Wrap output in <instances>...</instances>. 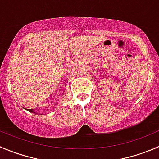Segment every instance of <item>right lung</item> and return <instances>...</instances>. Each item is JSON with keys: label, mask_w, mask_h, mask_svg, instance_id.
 I'll use <instances>...</instances> for the list:
<instances>
[{"label": "right lung", "mask_w": 159, "mask_h": 159, "mask_svg": "<svg viewBox=\"0 0 159 159\" xmlns=\"http://www.w3.org/2000/svg\"><path fill=\"white\" fill-rule=\"evenodd\" d=\"M27 110H28V111H29V112H33V113H35V114H39V113H37V112H35V111L33 110V109H27ZM39 115H42V114H39Z\"/></svg>", "instance_id": "obj_1"}]
</instances>
